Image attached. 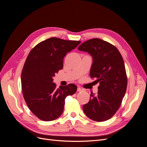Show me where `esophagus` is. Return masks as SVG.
<instances>
[{
	"label": "esophagus",
	"instance_id": "esophagus-1",
	"mask_svg": "<svg viewBox=\"0 0 147 147\" xmlns=\"http://www.w3.org/2000/svg\"><path fill=\"white\" fill-rule=\"evenodd\" d=\"M83 91V90L82 88H80V87H78V88H77V91L78 92H82V91Z\"/></svg>",
	"mask_w": 147,
	"mask_h": 147
}]
</instances>
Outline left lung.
Returning a JSON list of instances; mask_svg holds the SVG:
<instances>
[{
    "instance_id": "left-lung-1",
    "label": "left lung",
    "mask_w": 147,
    "mask_h": 147,
    "mask_svg": "<svg viewBox=\"0 0 147 147\" xmlns=\"http://www.w3.org/2000/svg\"><path fill=\"white\" fill-rule=\"evenodd\" d=\"M92 57L91 78L99 82L98 92L90 94V99L83 106L86 116L96 121L112 118L121 104L126 91L127 79L123 57L118 49L100 38L83 42L78 48Z\"/></svg>"
}]
</instances>
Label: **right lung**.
I'll return each instance as SVG.
<instances>
[{
    "label": "right lung",
    "instance_id": "1",
    "mask_svg": "<svg viewBox=\"0 0 147 147\" xmlns=\"http://www.w3.org/2000/svg\"><path fill=\"white\" fill-rule=\"evenodd\" d=\"M80 43L51 37L37 44L26 58L21 72L24 99L31 112L42 121L59 118L63 112L65 97L77 91V86L72 83L56 88L53 77L63 69L67 53Z\"/></svg>",
    "mask_w": 147,
    "mask_h": 147
}]
</instances>
